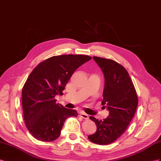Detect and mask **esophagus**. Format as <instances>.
<instances>
[{"mask_svg": "<svg viewBox=\"0 0 161 161\" xmlns=\"http://www.w3.org/2000/svg\"><path fill=\"white\" fill-rule=\"evenodd\" d=\"M80 116L82 118H84V119H88V114H85V113H80Z\"/></svg>", "mask_w": 161, "mask_h": 161, "instance_id": "34e87169", "label": "esophagus"}]
</instances>
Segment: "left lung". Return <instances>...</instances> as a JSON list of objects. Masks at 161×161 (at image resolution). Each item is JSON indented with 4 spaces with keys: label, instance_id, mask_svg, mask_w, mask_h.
Here are the masks:
<instances>
[{
    "label": "left lung",
    "instance_id": "left-lung-1",
    "mask_svg": "<svg viewBox=\"0 0 161 161\" xmlns=\"http://www.w3.org/2000/svg\"><path fill=\"white\" fill-rule=\"evenodd\" d=\"M105 77L102 105L109 111L103 120L90 116L95 122L97 131L88 135L91 142L107 145L112 143L125 133L134 117L138 98L129 73L116 61L94 56Z\"/></svg>",
    "mask_w": 161,
    "mask_h": 161
}]
</instances>
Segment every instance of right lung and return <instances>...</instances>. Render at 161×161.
Instances as JSON below:
<instances>
[{
	"mask_svg": "<svg viewBox=\"0 0 161 161\" xmlns=\"http://www.w3.org/2000/svg\"><path fill=\"white\" fill-rule=\"evenodd\" d=\"M92 59L86 55H60L41 62L31 72L22 89L24 119L33 137L42 142L59 137L66 119L77 116L75 109L56 103L65 86L80 66Z\"/></svg>",
	"mask_w": 161,
	"mask_h": 161,
	"instance_id": "obj_1",
	"label": "right lung"
}]
</instances>
